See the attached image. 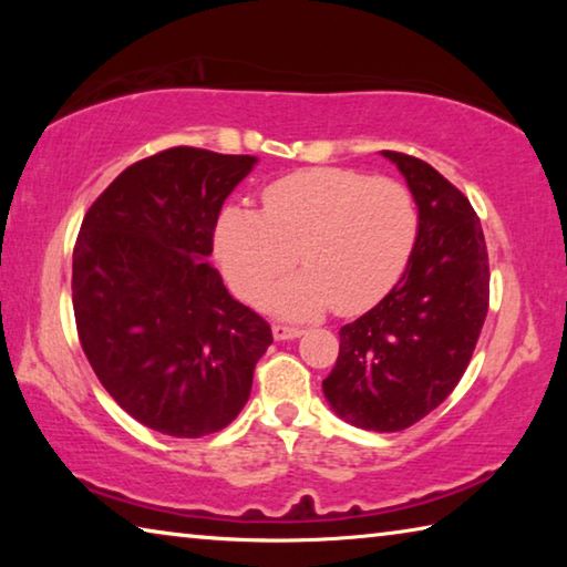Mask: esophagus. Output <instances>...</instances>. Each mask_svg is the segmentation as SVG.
I'll list each match as a JSON object with an SVG mask.
<instances>
[{
  "mask_svg": "<svg viewBox=\"0 0 567 567\" xmlns=\"http://www.w3.org/2000/svg\"><path fill=\"white\" fill-rule=\"evenodd\" d=\"M272 334H275V340H295V338H300L302 330L295 328V324L277 322V324H272Z\"/></svg>",
  "mask_w": 567,
  "mask_h": 567,
  "instance_id": "34e87169",
  "label": "esophagus"
}]
</instances>
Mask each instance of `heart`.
<instances>
[{
	"label": "heart",
	"instance_id": "b5f03b06",
	"mask_svg": "<svg viewBox=\"0 0 567 567\" xmlns=\"http://www.w3.org/2000/svg\"><path fill=\"white\" fill-rule=\"evenodd\" d=\"M417 207L390 177L354 169H307L275 182L262 215L229 205L215 227V255L243 300H260L300 252L302 275L267 297L287 318H312L334 305L352 315L380 302L405 272L417 243Z\"/></svg>",
	"mask_w": 567,
	"mask_h": 567
}]
</instances>
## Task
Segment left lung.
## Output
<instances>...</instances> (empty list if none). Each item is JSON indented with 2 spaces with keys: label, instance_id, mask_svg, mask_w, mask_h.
<instances>
[{
  "label": "left lung",
  "instance_id": "8db88e82",
  "mask_svg": "<svg viewBox=\"0 0 567 567\" xmlns=\"http://www.w3.org/2000/svg\"><path fill=\"white\" fill-rule=\"evenodd\" d=\"M417 205V243L400 282L340 330L322 392L354 427L398 433L430 415L463 378L491 300L485 235L473 205L435 167L382 152Z\"/></svg>",
  "mask_w": 567,
  "mask_h": 567
}]
</instances>
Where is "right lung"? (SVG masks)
<instances>
[{"mask_svg": "<svg viewBox=\"0 0 567 567\" xmlns=\"http://www.w3.org/2000/svg\"><path fill=\"white\" fill-rule=\"evenodd\" d=\"M257 157L172 147L94 199L72 255L76 332L94 375L142 425L172 437L227 427L272 344L207 262L215 225Z\"/></svg>", "mask_w": 567, "mask_h": 567, "instance_id": "right-lung-1", "label": "right lung"}]
</instances>
